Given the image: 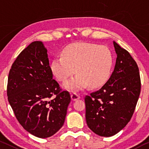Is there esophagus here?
<instances>
[{
    "label": "esophagus",
    "instance_id": "34e87169",
    "mask_svg": "<svg viewBox=\"0 0 149 149\" xmlns=\"http://www.w3.org/2000/svg\"><path fill=\"white\" fill-rule=\"evenodd\" d=\"M81 98V96H80L79 94L76 93H73L72 95H71V99L72 100H76L79 99V98Z\"/></svg>",
    "mask_w": 149,
    "mask_h": 149
}]
</instances>
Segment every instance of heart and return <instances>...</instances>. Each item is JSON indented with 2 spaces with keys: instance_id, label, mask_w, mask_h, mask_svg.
<instances>
[{
  "instance_id": "1",
  "label": "heart",
  "mask_w": 149,
  "mask_h": 149,
  "mask_svg": "<svg viewBox=\"0 0 149 149\" xmlns=\"http://www.w3.org/2000/svg\"><path fill=\"white\" fill-rule=\"evenodd\" d=\"M113 54L109 47L93 43L77 42L67 46L51 62V69L59 81L78 74L64 84L65 88L75 91L90 84L93 88L106 83L111 75Z\"/></svg>"
}]
</instances>
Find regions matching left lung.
Masks as SVG:
<instances>
[{
    "mask_svg": "<svg viewBox=\"0 0 149 149\" xmlns=\"http://www.w3.org/2000/svg\"><path fill=\"white\" fill-rule=\"evenodd\" d=\"M115 66L106 83L84 98L86 124L101 136H111L122 130L134 113L141 93L139 67L127 50L113 42Z\"/></svg>",
    "mask_w": 149,
    "mask_h": 149,
    "instance_id": "left-lung-1",
    "label": "left lung"
}]
</instances>
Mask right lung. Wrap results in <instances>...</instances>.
<instances>
[{"instance_id": "add662e5", "label": "right lung", "mask_w": 149, "mask_h": 149, "mask_svg": "<svg viewBox=\"0 0 149 149\" xmlns=\"http://www.w3.org/2000/svg\"><path fill=\"white\" fill-rule=\"evenodd\" d=\"M52 77L41 41L33 42L20 52L8 74V100L16 118L39 138L51 136L63 127L71 100Z\"/></svg>"}]
</instances>
